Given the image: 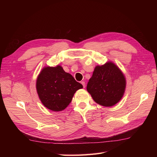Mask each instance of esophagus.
<instances>
[{"instance_id":"1","label":"esophagus","mask_w":157,"mask_h":157,"mask_svg":"<svg viewBox=\"0 0 157 157\" xmlns=\"http://www.w3.org/2000/svg\"><path fill=\"white\" fill-rule=\"evenodd\" d=\"M81 84H82L83 88H85V86H86V83H85V82H84V81H82V82H81Z\"/></svg>"}]
</instances>
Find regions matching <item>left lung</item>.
Masks as SVG:
<instances>
[{
	"label": "left lung",
	"mask_w": 157,
	"mask_h": 157,
	"mask_svg": "<svg viewBox=\"0 0 157 157\" xmlns=\"http://www.w3.org/2000/svg\"><path fill=\"white\" fill-rule=\"evenodd\" d=\"M125 88L124 76L117 65L108 62L95 67L86 89L97 103L111 107L121 100Z\"/></svg>",
	"instance_id": "left-lung-1"
}]
</instances>
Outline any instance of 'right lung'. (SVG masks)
Returning <instances> with one entry per match:
<instances>
[{
	"mask_svg": "<svg viewBox=\"0 0 157 157\" xmlns=\"http://www.w3.org/2000/svg\"><path fill=\"white\" fill-rule=\"evenodd\" d=\"M82 85L59 65L42 70L36 80V90L42 104L52 111H60L72 101L74 94Z\"/></svg>",
	"mask_w": 157,
	"mask_h": 157,
	"instance_id": "add662e5",
	"label": "right lung"
}]
</instances>
